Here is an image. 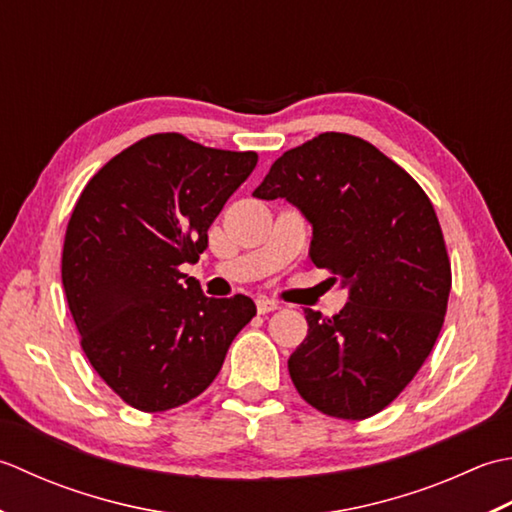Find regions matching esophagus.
Here are the masks:
<instances>
[{"label":"esophagus","instance_id":"esophagus-1","mask_svg":"<svg viewBox=\"0 0 512 512\" xmlns=\"http://www.w3.org/2000/svg\"><path fill=\"white\" fill-rule=\"evenodd\" d=\"M256 307H258V314H269V311L280 309V302L269 300V298H265V296H260V298L256 300Z\"/></svg>","mask_w":512,"mask_h":512}]
</instances>
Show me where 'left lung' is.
<instances>
[{
  "mask_svg": "<svg viewBox=\"0 0 512 512\" xmlns=\"http://www.w3.org/2000/svg\"><path fill=\"white\" fill-rule=\"evenodd\" d=\"M254 196L294 205L314 232L311 263L349 291L336 316L305 309L309 333L289 356L291 382L331 417L382 411L444 325L451 263L429 196L378 148L340 132L287 150Z\"/></svg>",
  "mask_w": 512,
  "mask_h": 512,
  "instance_id": "obj_1",
  "label": "left lung"
}]
</instances>
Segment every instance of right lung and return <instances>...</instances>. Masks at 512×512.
<instances>
[{
  "label": "right lung",
  "instance_id": "right-lung-1",
  "mask_svg": "<svg viewBox=\"0 0 512 512\" xmlns=\"http://www.w3.org/2000/svg\"><path fill=\"white\" fill-rule=\"evenodd\" d=\"M256 161V152L154 134L103 165L79 196L61 283L90 364L134 409L161 413L201 395L256 316L249 296L207 298L179 271L203 254L207 229Z\"/></svg>",
  "mask_w": 512,
  "mask_h": 512
}]
</instances>
